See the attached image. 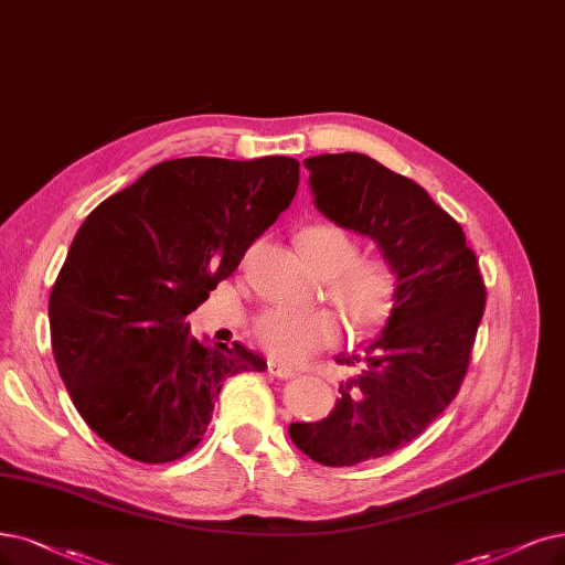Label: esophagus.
I'll use <instances>...</instances> for the list:
<instances>
[{
  "label": "esophagus",
  "instance_id": "obj_1",
  "mask_svg": "<svg viewBox=\"0 0 565 565\" xmlns=\"http://www.w3.org/2000/svg\"><path fill=\"white\" fill-rule=\"evenodd\" d=\"M267 372L271 374V377H279V380H294L296 372L286 367V365H279L277 361H267Z\"/></svg>",
  "mask_w": 565,
  "mask_h": 565
}]
</instances>
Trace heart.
<instances>
[{
  "label": "heart",
  "mask_w": 565,
  "mask_h": 565,
  "mask_svg": "<svg viewBox=\"0 0 565 565\" xmlns=\"http://www.w3.org/2000/svg\"><path fill=\"white\" fill-rule=\"evenodd\" d=\"M298 246L309 267L326 279V294L356 335L372 338L388 323L398 300V269L384 256H359L347 230L315 223L300 230ZM254 338L271 359L300 365L335 347L342 321L332 309H267L254 321Z\"/></svg>",
  "instance_id": "1"
}]
</instances>
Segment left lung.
<instances>
[{
    "label": "left lung",
    "instance_id": "8db88e82",
    "mask_svg": "<svg viewBox=\"0 0 565 565\" xmlns=\"http://www.w3.org/2000/svg\"><path fill=\"white\" fill-rule=\"evenodd\" d=\"M305 167L319 212L377 242L401 281L382 335L338 356L363 372L340 386L335 409L288 426L311 461L342 468L409 445L456 398L487 288L463 227L419 183L363 153L315 156Z\"/></svg>",
    "mask_w": 565,
    "mask_h": 565
}]
</instances>
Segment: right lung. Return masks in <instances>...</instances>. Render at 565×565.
<instances>
[{
    "mask_svg": "<svg viewBox=\"0 0 565 565\" xmlns=\"http://www.w3.org/2000/svg\"><path fill=\"white\" fill-rule=\"evenodd\" d=\"M300 183V162L164 160L95 206L51 290L53 356L78 414L141 463L193 451L223 382L267 363L206 347L185 317L237 269Z\"/></svg>",
    "mask_w": 565,
    "mask_h": 565,
    "instance_id": "right-lung-1",
    "label": "right lung"
}]
</instances>
